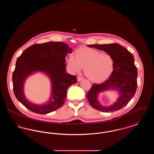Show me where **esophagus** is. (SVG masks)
<instances>
[{
  "label": "esophagus",
  "instance_id": "esophagus-1",
  "mask_svg": "<svg viewBox=\"0 0 154 154\" xmlns=\"http://www.w3.org/2000/svg\"><path fill=\"white\" fill-rule=\"evenodd\" d=\"M83 79H84V78L82 77H80V76H79V77H77V81H80L83 80Z\"/></svg>",
  "mask_w": 154,
  "mask_h": 154
}]
</instances>
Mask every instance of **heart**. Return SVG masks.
Here are the masks:
<instances>
[{
	"mask_svg": "<svg viewBox=\"0 0 154 154\" xmlns=\"http://www.w3.org/2000/svg\"><path fill=\"white\" fill-rule=\"evenodd\" d=\"M70 67L75 72L84 69V74L94 82H101L108 79L114 69L115 62L110 54L89 48H81L74 52V57L68 59Z\"/></svg>",
	"mask_w": 154,
	"mask_h": 154,
	"instance_id": "heart-1",
	"label": "heart"
}]
</instances>
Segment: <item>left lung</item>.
I'll use <instances>...</instances> for the list:
<instances>
[{
  "label": "left lung",
  "mask_w": 154,
  "mask_h": 154,
  "mask_svg": "<svg viewBox=\"0 0 154 154\" xmlns=\"http://www.w3.org/2000/svg\"><path fill=\"white\" fill-rule=\"evenodd\" d=\"M89 47H95L106 52L114 58V69L110 78L102 84H94L87 94L88 102L92 107L102 112H112L120 110L125 106L134 95L137 87V69L134 65L132 54L117 43L92 44ZM112 88L120 93L118 102L109 107H103L97 99L101 91Z\"/></svg>",
  "instance_id": "1"
}]
</instances>
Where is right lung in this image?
I'll list each match as a JSON object with an SVG mask.
<instances>
[{
  "label": "right lung",
  "mask_w": 154,
  "mask_h": 154,
  "mask_svg": "<svg viewBox=\"0 0 154 154\" xmlns=\"http://www.w3.org/2000/svg\"><path fill=\"white\" fill-rule=\"evenodd\" d=\"M72 52L67 44L50 42L35 44L26 48L17 58L12 81L17 100L30 111L45 114L59 109L65 102L68 88L77 82V77L66 73V58ZM42 71L47 73L52 82V98L48 104L37 106L28 101L23 93L24 81L30 73Z\"/></svg>",
  "instance_id": "1"
}]
</instances>
